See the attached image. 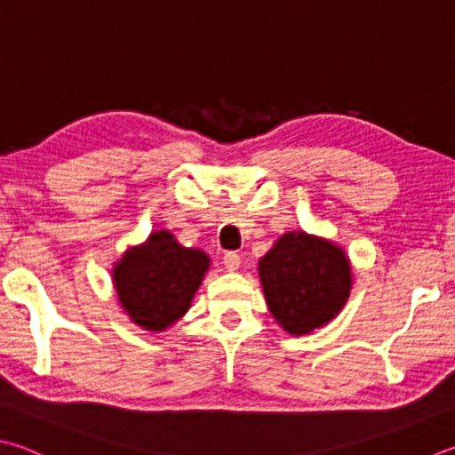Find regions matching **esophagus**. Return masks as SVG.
<instances>
[{
  "instance_id": "esophagus-1",
  "label": "esophagus",
  "mask_w": 455,
  "mask_h": 455,
  "mask_svg": "<svg viewBox=\"0 0 455 455\" xmlns=\"http://www.w3.org/2000/svg\"><path fill=\"white\" fill-rule=\"evenodd\" d=\"M222 264H225L227 270H238V267H241V256H238L236 252H225V256H222Z\"/></svg>"
}]
</instances>
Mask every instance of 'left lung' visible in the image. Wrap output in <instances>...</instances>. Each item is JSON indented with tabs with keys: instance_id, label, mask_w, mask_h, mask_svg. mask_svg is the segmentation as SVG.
<instances>
[{
	"instance_id": "left-lung-1",
	"label": "left lung",
	"mask_w": 455,
	"mask_h": 455,
	"mask_svg": "<svg viewBox=\"0 0 455 455\" xmlns=\"http://www.w3.org/2000/svg\"><path fill=\"white\" fill-rule=\"evenodd\" d=\"M264 299L283 330L310 334L338 316L352 288L342 246L304 230L286 233L259 262Z\"/></svg>"
}]
</instances>
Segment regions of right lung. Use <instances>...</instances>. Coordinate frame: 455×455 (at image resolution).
<instances>
[{
  "label": "right lung",
  "mask_w": 455,
  "mask_h": 455,
  "mask_svg": "<svg viewBox=\"0 0 455 455\" xmlns=\"http://www.w3.org/2000/svg\"><path fill=\"white\" fill-rule=\"evenodd\" d=\"M209 264V254L179 244L169 230H155L115 262L119 304L137 326L164 332L191 308Z\"/></svg>",
  "instance_id": "right-lung-1"
}]
</instances>
